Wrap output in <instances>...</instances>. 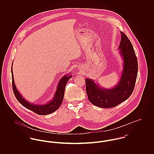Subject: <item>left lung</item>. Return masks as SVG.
Wrapping results in <instances>:
<instances>
[{
	"label": "left lung",
	"instance_id": "8db88e82",
	"mask_svg": "<svg viewBox=\"0 0 154 154\" xmlns=\"http://www.w3.org/2000/svg\"><path fill=\"white\" fill-rule=\"evenodd\" d=\"M118 49L124 60L121 79L115 87L107 89L97 85L94 81L86 79V92L89 102L97 107L111 108L128 99L133 93L138 72L137 59L133 45L127 36L121 32Z\"/></svg>",
	"mask_w": 154,
	"mask_h": 154
}]
</instances>
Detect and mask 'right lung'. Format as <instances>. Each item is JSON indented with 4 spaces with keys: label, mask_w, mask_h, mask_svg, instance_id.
Listing matches in <instances>:
<instances>
[{
    "label": "right lung",
    "mask_w": 154,
    "mask_h": 154,
    "mask_svg": "<svg viewBox=\"0 0 154 154\" xmlns=\"http://www.w3.org/2000/svg\"><path fill=\"white\" fill-rule=\"evenodd\" d=\"M11 75H12L13 90L17 100L25 108L32 111L33 112H35L38 115H42V116L51 114L52 112L58 109L63 99L66 84L69 80L72 77V75H63L59 82L56 92L51 100L50 102L44 105H42V104L38 105V104H35L28 102L24 98L22 97V96L20 94V92H18V91L17 90V89L15 87L12 67H11Z\"/></svg>",
    "instance_id": "obj_1"
}]
</instances>
